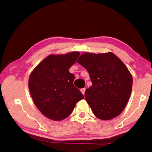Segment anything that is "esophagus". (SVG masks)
I'll use <instances>...</instances> for the list:
<instances>
[{
    "label": "esophagus",
    "instance_id": "esophagus-1",
    "mask_svg": "<svg viewBox=\"0 0 152 152\" xmlns=\"http://www.w3.org/2000/svg\"><path fill=\"white\" fill-rule=\"evenodd\" d=\"M85 88H81V92L83 93V94H85Z\"/></svg>",
    "mask_w": 152,
    "mask_h": 152
}]
</instances>
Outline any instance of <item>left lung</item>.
<instances>
[{
	"label": "left lung",
	"mask_w": 152,
	"mask_h": 152,
	"mask_svg": "<svg viewBox=\"0 0 152 152\" xmlns=\"http://www.w3.org/2000/svg\"><path fill=\"white\" fill-rule=\"evenodd\" d=\"M77 63L87 70L93 83L85 96L94 115L105 121L118 116L132 88V77L124 63L111 52L85 53Z\"/></svg>",
	"instance_id": "1"
}]
</instances>
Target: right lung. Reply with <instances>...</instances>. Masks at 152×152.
I'll list each match as a JSON object with an SVG mask.
<instances>
[{
  "mask_svg": "<svg viewBox=\"0 0 152 152\" xmlns=\"http://www.w3.org/2000/svg\"><path fill=\"white\" fill-rule=\"evenodd\" d=\"M80 53L51 55L31 72L28 87L34 104L47 118L59 121L66 118L84 96L73 85L75 75L69 69Z\"/></svg>",
  "mask_w": 152,
  "mask_h": 152,
  "instance_id": "1",
  "label": "right lung"
}]
</instances>
